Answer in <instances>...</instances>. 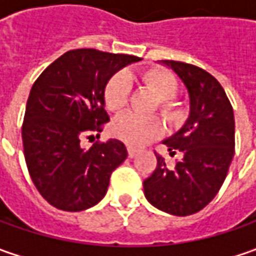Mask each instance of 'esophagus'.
I'll return each mask as SVG.
<instances>
[{"mask_svg":"<svg viewBox=\"0 0 256 256\" xmlns=\"http://www.w3.org/2000/svg\"><path fill=\"white\" fill-rule=\"evenodd\" d=\"M135 155H136V150L132 148V146H128V156H130V158H134Z\"/></svg>","mask_w":256,"mask_h":256,"instance_id":"1","label":"esophagus"}]
</instances>
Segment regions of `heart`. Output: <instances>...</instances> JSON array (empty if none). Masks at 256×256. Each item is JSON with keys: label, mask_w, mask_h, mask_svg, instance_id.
I'll return each mask as SVG.
<instances>
[{"label": "heart", "mask_w": 256, "mask_h": 256, "mask_svg": "<svg viewBox=\"0 0 256 256\" xmlns=\"http://www.w3.org/2000/svg\"><path fill=\"white\" fill-rule=\"evenodd\" d=\"M130 80H136L150 90H152L158 96V105L164 120L170 125H176L184 120L185 111L174 98L178 94L180 84L176 76L161 68H151L141 74L134 75L131 72L112 75L104 88V104L106 110L112 112H120L130 102ZM111 132L115 138L130 146H142L155 140L162 132V122L158 116H138L132 112L120 115L114 120Z\"/></svg>", "instance_id": "heart-1"}]
</instances>
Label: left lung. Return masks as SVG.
<instances>
[{"label":"left lung","mask_w":256,"mask_h":256,"mask_svg":"<svg viewBox=\"0 0 256 256\" xmlns=\"http://www.w3.org/2000/svg\"><path fill=\"white\" fill-rule=\"evenodd\" d=\"M181 78L190 94V116L164 144L182 160L168 166L156 155V168L144 181L148 202L161 211L186 216L201 211L226 178L235 152V120L221 84L200 66L162 61Z\"/></svg>","instance_id":"obj_1"}]
</instances>
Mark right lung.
Masks as SVG:
<instances>
[{
	"mask_svg": "<svg viewBox=\"0 0 256 256\" xmlns=\"http://www.w3.org/2000/svg\"><path fill=\"white\" fill-rule=\"evenodd\" d=\"M136 61L134 55L71 50L32 85L22 124L25 162L38 192L55 208L78 212L96 205L125 161L128 152L118 140L95 142L88 151L80 142L110 121L104 108L108 80Z\"/></svg>",
	"mask_w": 256,
	"mask_h": 256,
	"instance_id": "add662e5",
	"label": "right lung"
}]
</instances>
